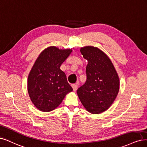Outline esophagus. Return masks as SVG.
<instances>
[{"label":"esophagus","instance_id":"esophagus-1","mask_svg":"<svg viewBox=\"0 0 147 147\" xmlns=\"http://www.w3.org/2000/svg\"><path fill=\"white\" fill-rule=\"evenodd\" d=\"M72 87L73 88L74 91H76V90L78 89V85L77 84H73Z\"/></svg>","mask_w":147,"mask_h":147}]
</instances>
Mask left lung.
<instances>
[{"instance_id":"1","label":"left lung","mask_w":147,"mask_h":147,"mask_svg":"<svg viewBox=\"0 0 147 147\" xmlns=\"http://www.w3.org/2000/svg\"><path fill=\"white\" fill-rule=\"evenodd\" d=\"M80 51L88 63L87 80L78 89V96L88 112L99 114L115 101L120 89L119 76L110 58L100 49L86 46Z\"/></svg>"}]
</instances>
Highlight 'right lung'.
<instances>
[{
  "mask_svg": "<svg viewBox=\"0 0 147 147\" xmlns=\"http://www.w3.org/2000/svg\"><path fill=\"white\" fill-rule=\"evenodd\" d=\"M72 49L49 46L38 57L27 79V90L34 105L41 112L57 107L66 95L73 91L61 65L71 53Z\"/></svg>",
  "mask_w": 147,
  "mask_h": 147,
  "instance_id": "right-lung-1",
  "label": "right lung"
}]
</instances>
